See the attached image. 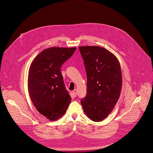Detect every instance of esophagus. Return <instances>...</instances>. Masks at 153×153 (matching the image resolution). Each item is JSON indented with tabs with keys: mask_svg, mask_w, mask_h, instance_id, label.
Segmentation results:
<instances>
[{
	"mask_svg": "<svg viewBox=\"0 0 153 153\" xmlns=\"http://www.w3.org/2000/svg\"><path fill=\"white\" fill-rule=\"evenodd\" d=\"M72 93H73V94H74V97H76V94H77V91H76V89H75L74 91H73V92H72Z\"/></svg>",
	"mask_w": 153,
	"mask_h": 153,
	"instance_id": "obj_1",
	"label": "esophagus"
}]
</instances>
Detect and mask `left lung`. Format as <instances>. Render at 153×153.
<instances>
[{"label":"left lung","instance_id":"8db88e82","mask_svg":"<svg viewBox=\"0 0 153 153\" xmlns=\"http://www.w3.org/2000/svg\"><path fill=\"white\" fill-rule=\"evenodd\" d=\"M84 61L87 95L81 101L84 112L93 121L104 120L116 105L122 87V73L117 57L98 46L79 47Z\"/></svg>","mask_w":153,"mask_h":153}]
</instances>
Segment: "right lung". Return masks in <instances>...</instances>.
Masks as SVG:
<instances>
[{
	"mask_svg": "<svg viewBox=\"0 0 153 153\" xmlns=\"http://www.w3.org/2000/svg\"><path fill=\"white\" fill-rule=\"evenodd\" d=\"M75 49V47L47 48L35 57L30 66L27 79L30 98L39 112L50 121L60 118L71 101L61 68Z\"/></svg>",
	"mask_w": 153,
	"mask_h": 153,
	"instance_id": "right-lung-1",
	"label": "right lung"
}]
</instances>
